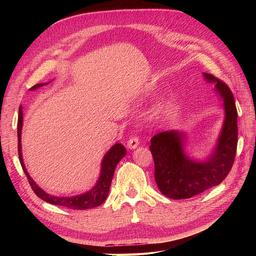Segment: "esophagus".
Instances as JSON below:
<instances>
[{
    "label": "esophagus",
    "instance_id": "34e87169",
    "mask_svg": "<svg viewBox=\"0 0 256 256\" xmlns=\"http://www.w3.org/2000/svg\"><path fill=\"white\" fill-rule=\"evenodd\" d=\"M138 143H140V141H138V138L134 136H131L129 140H128L127 146H128L129 150H134V148H136V147L138 146Z\"/></svg>",
    "mask_w": 256,
    "mask_h": 256
}]
</instances>
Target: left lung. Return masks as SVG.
Here are the masks:
<instances>
[{"label": "left lung", "instance_id": "8db88e82", "mask_svg": "<svg viewBox=\"0 0 256 256\" xmlns=\"http://www.w3.org/2000/svg\"><path fill=\"white\" fill-rule=\"evenodd\" d=\"M223 99L226 118L218 142L206 160L190 159L184 152V134L164 131L150 138V150L154 162V180L161 193L170 198H190L219 184L233 166L237 150V109L233 92L223 81L203 74Z\"/></svg>", "mask_w": 256, "mask_h": 256}]
</instances>
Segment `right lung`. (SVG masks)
<instances>
[{
    "instance_id": "add662e5",
    "label": "right lung",
    "mask_w": 256,
    "mask_h": 256,
    "mask_svg": "<svg viewBox=\"0 0 256 256\" xmlns=\"http://www.w3.org/2000/svg\"><path fill=\"white\" fill-rule=\"evenodd\" d=\"M42 83L36 84L30 90H36L38 88L42 86ZM22 124H23V113H22V106L19 108V116H18V154H19V160L21 166L24 171L28 180L32 187L35 194L44 200V202L53 204V205H58V206H64L69 209H88L92 207H97L102 205L104 200L106 198L108 194H109L110 186L112 182L113 174L115 171V168L118 166V162L125 157L126 154V148L124 147L122 144L116 143L113 145L109 150L102 162V171H100V176L98 178V182L96 184L92 187L90 191L83 193L80 196H54L48 194L47 192H44L40 187H38L36 182L32 180L26 171L24 162H23L22 158V152H21V130H22Z\"/></svg>"
}]
</instances>
